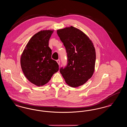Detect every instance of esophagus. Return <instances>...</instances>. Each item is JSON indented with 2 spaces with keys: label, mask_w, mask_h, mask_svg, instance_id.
Wrapping results in <instances>:
<instances>
[{
  "label": "esophagus",
  "mask_w": 127,
  "mask_h": 127,
  "mask_svg": "<svg viewBox=\"0 0 127 127\" xmlns=\"http://www.w3.org/2000/svg\"><path fill=\"white\" fill-rule=\"evenodd\" d=\"M57 62L58 64L60 65V60H58L57 61Z\"/></svg>",
  "instance_id": "obj_1"
}]
</instances>
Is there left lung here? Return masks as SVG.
Segmentation results:
<instances>
[{
    "label": "left lung",
    "mask_w": 127,
    "mask_h": 127,
    "mask_svg": "<svg viewBox=\"0 0 127 127\" xmlns=\"http://www.w3.org/2000/svg\"><path fill=\"white\" fill-rule=\"evenodd\" d=\"M57 32L67 56V66L61 68L60 73L69 86H82L95 71L96 53L94 44L84 32L72 26Z\"/></svg>",
    "instance_id": "1"
}]
</instances>
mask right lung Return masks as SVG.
<instances>
[{"mask_svg":"<svg viewBox=\"0 0 127 127\" xmlns=\"http://www.w3.org/2000/svg\"><path fill=\"white\" fill-rule=\"evenodd\" d=\"M53 30H41L29 41L21 57V66L26 78L33 84L42 86L59 70V65L51 59L49 41Z\"/></svg>","mask_w":127,"mask_h":127,"instance_id":"right-lung-1","label":"right lung"}]
</instances>
